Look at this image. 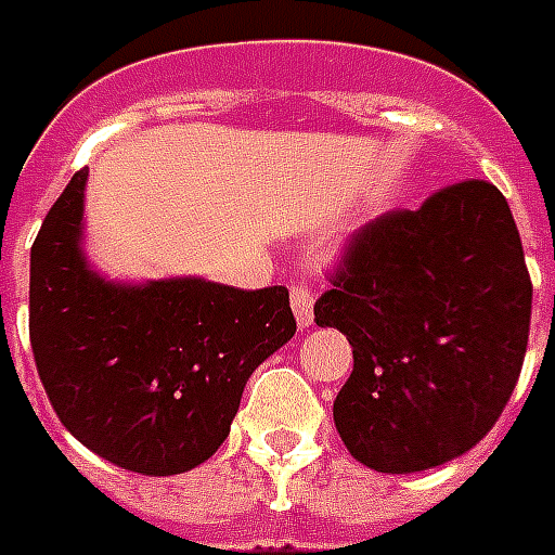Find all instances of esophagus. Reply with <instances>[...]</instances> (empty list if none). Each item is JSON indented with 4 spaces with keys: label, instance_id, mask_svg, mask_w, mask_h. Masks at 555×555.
Returning a JSON list of instances; mask_svg holds the SVG:
<instances>
[{
    "label": "esophagus",
    "instance_id": "obj_1",
    "mask_svg": "<svg viewBox=\"0 0 555 555\" xmlns=\"http://www.w3.org/2000/svg\"><path fill=\"white\" fill-rule=\"evenodd\" d=\"M313 287L308 285H294L291 287V305H294V313H296V322H299V328H308L313 322Z\"/></svg>",
    "mask_w": 555,
    "mask_h": 555
}]
</instances>
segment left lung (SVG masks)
<instances>
[{
    "label": "left lung",
    "mask_w": 555,
    "mask_h": 555,
    "mask_svg": "<svg viewBox=\"0 0 555 555\" xmlns=\"http://www.w3.org/2000/svg\"><path fill=\"white\" fill-rule=\"evenodd\" d=\"M317 325L346 334L354 371L334 400L348 452L369 469L421 473L464 455L518 383L533 282L507 198L457 181L348 238Z\"/></svg>",
    "instance_id": "8db88e82"
}]
</instances>
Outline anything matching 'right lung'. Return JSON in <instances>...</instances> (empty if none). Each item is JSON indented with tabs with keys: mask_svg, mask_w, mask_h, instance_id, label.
<instances>
[{
	"mask_svg": "<svg viewBox=\"0 0 555 555\" xmlns=\"http://www.w3.org/2000/svg\"><path fill=\"white\" fill-rule=\"evenodd\" d=\"M86 178L68 181L30 247L39 379L82 447L132 473H186L224 443L244 383L296 334L287 287L106 282L80 247Z\"/></svg>",
	"mask_w": 555,
	"mask_h": 555,
	"instance_id": "add662e5",
	"label": "right lung"
}]
</instances>
